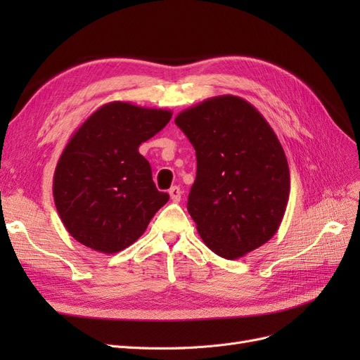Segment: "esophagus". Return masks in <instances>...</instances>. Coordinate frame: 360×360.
Here are the masks:
<instances>
[{
	"label": "esophagus",
	"instance_id": "1",
	"mask_svg": "<svg viewBox=\"0 0 360 360\" xmlns=\"http://www.w3.org/2000/svg\"><path fill=\"white\" fill-rule=\"evenodd\" d=\"M169 197H171V201L172 202H179L181 200V189L179 186H172L169 191Z\"/></svg>",
	"mask_w": 360,
	"mask_h": 360
}]
</instances>
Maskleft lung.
Returning <instances> with one entry per match:
<instances>
[{"label": "left lung", "instance_id": "1", "mask_svg": "<svg viewBox=\"0 0 360 360\" xmlns=\"http://www.w3.org/2000/svg\"><path fill=\"white\" fill-rule=\"evenodd\" d=\"M197 153L188 212L207 248L238 259L278 231L290 197L288 162L267 120L238 96H216L176 117Z\"/></svg>", "mask_w": 360, "mask_h": 360}]
</instances>
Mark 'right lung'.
Returning <instances> with one entry per match:
<instances>
[{
	"label": "right lung",
	"mask_w": 360,
	"mask_h": 360,
	"mask_svg": "<svg viewBox=\"0 0 360 360\" xmlns=\"http://www.w3.org/2000/svg\"><path fill=\"white\" fill-rule=\"evenodd\" d=\"M168 110L110 102L96 110L64 147L53 172V201L76 242L117 254L144 234L169 200L159 192L139 146L168 124Z\"/></svg>",
	"instance_id": "obj_1"
}]
</instances>
